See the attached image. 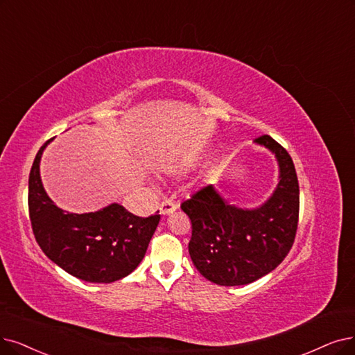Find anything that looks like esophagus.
Wrapping results in <instances>:
<instances>
[{"instance_id": "obj_1", "label": "esophagus", "mask_w": 355, "mask_h": 355, "mask_svg": "<svg viewBox=\"0 0 355 355\" xmlns=\"http://www.w3.org/2000/svg\"><path fill=\"white\" fill-rule=\"evenodd\" d=\"M176 204L173 202V201H170V200H164L162 204H160V214H163V216H168V214H172V212H175L176 211Z\"/></svg>"}]
</instances>
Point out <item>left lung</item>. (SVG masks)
<instances>
[{"label": "left lung", "instance_id": "obj_1", "mask_svg": "<svg viewBox=\"0 0 355 355\" xmlns=\"http://www.w3.org/2000/svg\"><path fill=\"white\" fill-rule=\"evenodd\" d=\"M254 143L275 154L279 182L258 208L230 205L208 185L180 208L192 223L189 254L202 277L218 286H245L269 274L288 254L299 223L300 192L294 163L274 138Z\"/></svg>", "mask_w": 355, "mask_h": 355}]
</instances>
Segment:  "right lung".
Here are the masks:
<instances>
[{
	"instance_id": "right-lung-1",
	"label": "right lung",
	"mask_w": 355,
	"mask_h": 355,
	"mask_svg": "<svg viewBox=\"0 0 355 355\" xmlns=\"http://www.w3.org/2000/svg\"><path fill=\"white\" fill-rule=\"evenodd\" d=\"M51 141L37 151L29 175V216L37 245L52 262L83 281L109 284L130 275L143 261L160 214L137 217L119 204L86 214L56 207L39 172Z\"/></svg>"
}]
</instances>
